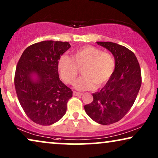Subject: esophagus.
<instances>
[{
	"label": "esophagus",
	"instance_id": "obj_1",
	"mask_svg": "<svg viewBox=\"0 0 158 158\" xmlns=\"http://www.w3.org/2000/svg\"><path fill=\"white\" fill-rule=\"evenodd\" d=\"M83 95L82 93H79V92H76V91H73V96H81Z\"/></svg>",
	"mask_w": 158,
	"mask_h": 158
}]
</instances>
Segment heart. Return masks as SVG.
I'll use <instances>...</instances> for the list:
<instances>
[{"label":"heart","instance_id":"1","mask_svg":"<svg viewBox=\"0 0 158 158\" xmlns=\"http://www.w3.org/2000/svg\"><path fill=\"white\" fill-rule=\"evenodd\" d=\"M58 70L64 83L75 81L82 70L83 76L75 83L79 90L100 88L109 81L115 69V60L111 54L97 47L86 46L73 52L71 57L62 55L57 62Z\"/></svg>","mask_w":158,"mask_h":158}]
</instances>
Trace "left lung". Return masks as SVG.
Listing matches in <instances>:
<instances>
[{
	"label": "left lung",
	"instance_id": "left-lung-1",
	"mask_svg": "<svg viewBox=\"0 0 158 158\" xmlns=\"http://www.w3.org/2000/svg\"><path fill=\"white\" fill-rule=\"evenodd\" d=\"M111 52L115 60L114 73L100 91L93 94L92 103L84 106L94 122L108 125L122 119L137 98L142 84L141 70L132 52L111 42H96Z\"/></svg>",
	"mask_w": 158,
	"mask_h": 158
}]
</instances>
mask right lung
I'll return each mask as SVG.
<instances>
[{
	"mask_svg": "<svg viewBox=\"0 0 158 158\" xmlns=\"http://www.w3.org/2000/svg\"><path fill=\"white\" fill-rule=\"evenodd\" d=\"M69 42L42 41L28 47L17 64L15 88L19 103L36 124L48 126L61 119L73 91L60 80L57 62Z\"/></svg>",
	"mask_w": 158,
	"mask_h": 158,
	"instance_id": "right-lung-1",
	"label": "right lung"
}]
</instances>
